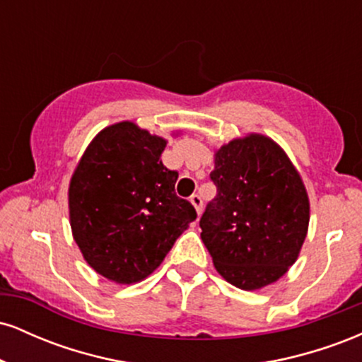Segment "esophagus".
<instances>
[{
    "instance_id": "34e87169",
    "label": "esophagus",
    "mask_w": 362,
    "mask_h": 362,
    "mask_svg": "<svg viewBox=\"0 0 362 362\" xmlns=\"http://www.w3.org/2000/svg\"><path fill=\"white\" fill-rule=\"evenodd\" d=\"M190 202H192V206L195 207V211H197V214L201 216V213H202V199H201V195L192 194V195H190Z\"/></svg>"
}]
</instances>
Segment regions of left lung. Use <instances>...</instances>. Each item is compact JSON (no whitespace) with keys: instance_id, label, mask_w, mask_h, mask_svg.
Returning <instances> with one entry per match:
<instances>
[{"instance_id":"1","label":"left lung","mask_w":362,"mask_h":362,"mask_svg":"<svg viewBox=\"0 0 362 362\" xmlns=\"http://www.w3.org/2000/svg\"><path fill=\"white\" fill-rule=\"evenodd\" d=\"M211 180L218 194L199 224L216 271L245 291L281 279L310 223L308 194L288 155L267 136L233 139L216 151Z\"/></svg>"}]
</instances>
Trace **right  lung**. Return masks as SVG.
<instances>
[{"label": "right lung", "instance_id": "1", "mask_svg": "<svg viewBox=\"0 0 362 362\" xmlns=\"http://www.w3.org/2000/svg\"><path fill=\"white\" fill-rule=\"evenodd\" d=\"M165 146L134 122H117L95 136L69 182L74 242L117 284L146 279L197 218L175 194L178 173L161 163Z\"/></svg>", "mask_w": 362, "mask_h": 362}]
</instances>
